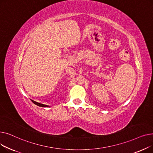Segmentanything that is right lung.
<instances>
[{
  "instance_id": "add662e5",
  "label": "right lung",
  "mask_w": 153,
  "mask_h": 153,
  "mask_svg": "<svg viewBox=\"0 0 153 153\" xmlns=\"http://www.w3.org/2000/svg\"><path fill=\"white\" fill-rule=\"evenodd\" d=\"M31 101H32V102L34 103L35 104V105H36L39 106V107H48V105H44V104H42V103H40L36 102H35V101H34V100H31Z\"/></svg>"
}]
</instances>
